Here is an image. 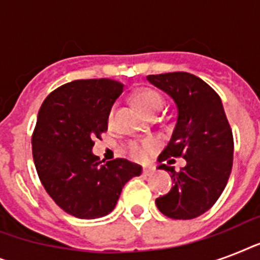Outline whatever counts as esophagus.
<instances>
[{
  "mask_svg": "<svg viewBox=\"0 0 260 260\" xmlns=\"http://www.w3.org/2000/svg\"><path fill=\"white\" fill-rule=\"evenodd\" d=\"M152 173H154V169H152V167H143V174H144V175H151Z\"/></svg>",
  "mask_w": 260,
  "mask_h": 260,
  "instance_id": "esophagus-1",
  "label": "esophagus"
}]
</instances>
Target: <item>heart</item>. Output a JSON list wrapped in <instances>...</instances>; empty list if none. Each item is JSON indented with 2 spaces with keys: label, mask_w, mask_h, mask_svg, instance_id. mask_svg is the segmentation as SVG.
Here are the masks:
<instances>
[{
  "label": "heart",
  "mask_w": 260,
  "mask_h": 260,
  "mask_svg": "<svg viewBox=\"0 0 260 260\" xmlns=\"http://www.w3.org/2000/svg\"><path fill=\"white\" fill-rule=\"evenodd\" d=\"M134 101L135 104L140 108V109L147 114H155L156 112L162 109L165 105V98L159 91L150 87H140L134 93ZM114 116V108L109 110L108 114V122L113 121ZM156 142L154 139H144V140H131L126 144V150L128 154L136 160H144L148 156L150 152L156 148Z\"/></svg>",
  "instance_id": "heart-1"
}]
</instances>
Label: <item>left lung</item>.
<instances>
[{"label":"left lung","instance_id":"8db88e82","mask_svg":"<svg viewBox=\"0 0 260 260\" xmlns=\"http://www.w3.org/2000/svg\"><path fill=\"white\" fill-rule=\"evenodd\" d=\"M147 79L171 95L178 108L173 136L158 160L186 159L179 171L165 163L158 167L170 171L174 186L155 202L167 217L196 218L209 210L225 189L234 160L232 129L218 94L201 78L177 71Z\"/></svg>","mask_w":260,"mask_h":260}]
</instances>
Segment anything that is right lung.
Segmentation results:
<instances>
[{
	"label": "right lung",
	"instance_id": "1",
	"mask_svg": "<svg viewBox=\"0 0 260 260\" xmlns=\"http://www.w3.org/2000/svg\"><path fill=\"white\" fill-rule=\"evenodd\" d=\"M122 89L114 79H78L51 91L40 106L32 134L35 167L55 204L74 217L110 213L124 185L142 174V167L126 159L102 165L91 154Z\"/></svg>",
	"mask_w": 260,
	"mask_h": 260
}]
</instances>
